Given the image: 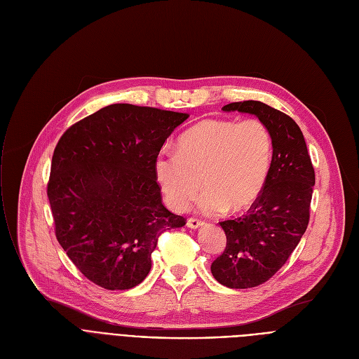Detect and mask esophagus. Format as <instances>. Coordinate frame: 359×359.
Segmentation results:
<instances>
[{
  "mask_svg": "<svg viewBox=\"0 0 359 359\" xmlns=\"http://www.w3.org/2000/svg\"><path fill=\"white\" fill-rule=\"evenodd\" d=\"M203 225V221H201L199 218H189L187 219V227L189 229H199Z\"/></svg>",
  "mask_w": 359,
  "mask_h": 359,
  "instance_id": "34e87169",
  "label": "esophagus"
}]
</instances>
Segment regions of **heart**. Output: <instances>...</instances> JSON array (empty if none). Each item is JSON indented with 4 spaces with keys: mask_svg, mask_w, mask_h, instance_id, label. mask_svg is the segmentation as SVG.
Returning a JSON list of instances; mask_svg holds the SVG:
<instances>
[{
    "mask_svg": "<svg viewBox=\"0 0 359 359\" xmlns=\"http://www.w3.org/2000/svg\"><path fill=\"white\" fill-rule=\"evenodd\" d=\"M273 154L269 128L260 119H203L184 130L177 151H161L156 180L175 211H186L203 183L198 210L206 215L243 211L266 184ZM203 182H200V177Z\"/></svg>",
    "mask_w": 359,
    "mask_h": 359,
    "instance_id": "obj_1",
    "label": "heart"
}]
</instances>
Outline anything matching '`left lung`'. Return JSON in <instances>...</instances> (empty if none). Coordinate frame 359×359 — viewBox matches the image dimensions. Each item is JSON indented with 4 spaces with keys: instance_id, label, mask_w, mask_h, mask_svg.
<instances>
[{
    "instance_id": "8db88e82",
    "label": "left lung",
    "mask_w": 359,
    "mask_h": 359,
    "mask_svg": "<svg viewBox=\"0 0 359 359\" xmlns=\"http://www.w3.org/2000/svg\"><path fill=\"white\" fill-rule=\"evenodd\" d=\"M222 110L257 116L273 140L266 184L246 215L219 222L227 246L211 265L219 284L244 290L269 280L295 250L309 225L316 177L303 132L292 118L256 100Z\"/></svg>"
}]
</instances>
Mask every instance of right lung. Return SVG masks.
Returning <instances> with one entry per match:
<instances>
[{
  "mask_svg": "<svg viewBox=\"0 0 359 359\" xmlns=\"http://www.w3.org/2000/svg\"><path fill=\"white\" fill-rule=\"evenodd\" d=\"M187 118L116 103L69 126L56 144L48 183L55 236L93 284L137 287L161 233L186 224L163 205L154 161Z\"/></svg>",
  "mask_w": 359,
  "mask_h": 359,
  "instance_id": "1",
  "label": "right lung"
}]
</instances>
